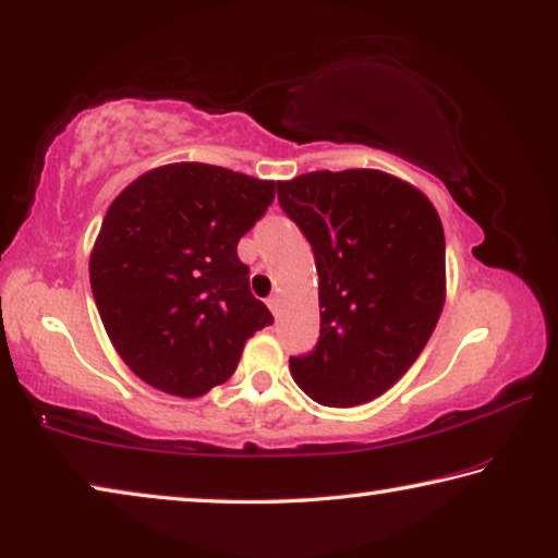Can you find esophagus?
I'll return each instance as SVG.
<instances>
[{
  "mask_svg": "<svg viewBox=\"0 0 558 558\" xmlns=\"http://www.w3.org/2000/svg\"><path fill=\"white\" fill-rule=\"evenodd\" d=\"M267 304H269V308H271V312H274V314H277V312H279V304H281V299H279V294H271V296L267 299Z\"/></svg>",
  "mask_w": 558,
  "mask_h": 558,
  "instance_id": "esophagus-1",
  "label": "esophagus"
}]
</instances>
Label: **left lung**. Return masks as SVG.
<instances>
[{
  "label": "left lung",
  "mask_w": 558,
  "mask_h": 558,
  "mask_svg": "<svg viewBox=\"0 0 558 558\" xmlns=\"http://www.w3.org/2000/svg\"><path fill=\"white\" fill-rule=\"evenodd\" d=\"M312 244L322 331L291 355L296 386L328 408L368 403L423 353L445 304V232L420 190L380 170H316L279 182Z\"/></svg>",
  "instance_id": "left-lung-1"
}]
</instances>
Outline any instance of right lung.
<instances>
[{"label": "right lung", "mask_w": 558, "mask_h": 558, "mask_svg": "<svg viewBox=\"0 0 558 558\" xmlns=\"http://www.w3.org/2000/svg\"><path fill=\"white\" fill-rule=\"evenodd\" d=\"M279 182L172 162L131 182L90 252V289L116 351L162 392L197 398L232 376L246 339L274 324L236 244Z\"/></svg>", "instance_id": "1"}]
</instances>
